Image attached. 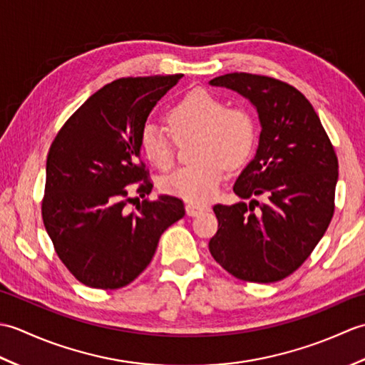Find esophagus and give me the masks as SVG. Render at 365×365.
<instances>
[{
    "instance_id": "34e87169",
    "label": "esophagus",
    "mask_w": 365,
    "mask_h": 365,
    "mask_svg": "<svg viewBox=\"0 0 365 365\" xmlns=\"http://www.w3.org/2000/svg\"><path fill=\"white\" fill-rule=\"evenodd\" d=\"M185 208H187L188 216H197L200 213L210 210V207H208L207 204H196V202H188L187 205H185Z\"/></svg>"
}]
</instances>
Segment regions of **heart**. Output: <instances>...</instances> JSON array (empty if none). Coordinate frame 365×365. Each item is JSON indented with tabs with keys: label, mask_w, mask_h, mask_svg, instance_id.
<instances>
[{
	"label": "heart",
	"mask_w": 365,
	"mask_h": 365,
	"mask_svg": "<svg viewBox=\"0 0 365 365\" xmlns=\"http://www.w3.org/2000/svg\"><path fill=\"white\" fill-rule=\"evenodd\" d=\"M170 135L177 141L196 136L192 165L163 178L161 190L191 202L215 196L227 168H238L250 158L255 141L252 118L242 108H226L222 100L204 89L182 97L166 114ZM145 160L168 170L175 161L174 143L165 130L149 123L139 136Z\"/></svg>",
	"instance_id": "1"
}]
</instances>
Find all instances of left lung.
I'll return each mask as SVG.
<instances>
[{"label": "left lung", "mask_w": 365, "mask_h": 365, "mask_svg": "<svg viewBox=\"0 0 365 365\" xmlns=\"http://www.w3.org/2000/svg\"><path fill=\"white\" fill-rule=\"evenodd\" d=\"M210 84L250 100L262 131L255 157L234 185L235 195L251 202L213 207L218 232L208 250L237 279L281 281L311 255L334 215V147L311 102L290 84L243 72Z\"/></svg>", "instance_id": "left-lung-1"}]
</instances>
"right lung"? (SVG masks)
<instances>
[{
    "label": "right lung",
    "mask_w": 365,
    "mask_h": 365,
    "mask_svg": "<svg viewBox=\"0 0 365 365\" xmlns=\"http://www.w3.org/2000/svg\"><path fill=\"white\" fill-rule=\"evenodd\" d=\"M182 75L119 78L91 96L51 143L42 220L67 269L92 289L128 285L149 265L158 240L185 215L174 196L127 210L128 185L152 191L139 136L153 106Z\"/></svg>",
    "instance_id": "right-lung-1"
}]
</instances>
